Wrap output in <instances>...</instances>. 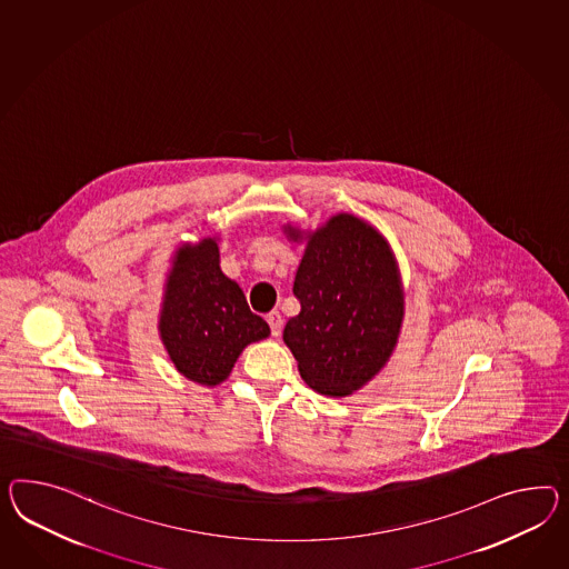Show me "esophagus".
I'll return each instance as SVG.
<instances>
[{"mask_svg": "<svg viewBox=\"0 0 569 569\" xmlns=\"http://www.w3.org/2000/svg\"><path fill=\"white\" fill-rule=\"evenodd\" d=\"M266 321H268V326H270V332H272V336L278 338V336H280V330H282V316H280L278 311H270Z\"/></svg>", "mask_w": 569, "mask_h": 569, "instance_id": "esophagus-1", "label": "esophagus"}]
</instances>
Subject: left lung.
Wrapping results in <instances>:
<instances>
[{"label":"left lung","instance_id":"1","mask_svg":"<svg viewBox=\"0 0 569 569\" xmlns=\"http://www.w3.org/2000/svg\"><path fill=\"white\" fill-rule=\"evenodd\" d=\"M292 241L307 239L292 292L299 316L282 340L309 388L349 396L390 359L405 318L398 263L383 234L352 214H336L313 233L284 227Z\"/></svg>","mask_w":569,"mask_h":569}]
</instances>
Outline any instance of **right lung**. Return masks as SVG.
I'll use <instances>...</instances> for the list:
<instances>
[{
	"instance_id": "obj_1",
	"label": "right lung",
	"mask_w": 569,
	"mask_h": 569,
	"mask_svg": "<svg viewBox=\"0 0 569 569\" xmlns=\"http://www.w3.org/2000/svg\"><path fill=\"white\" fill-rule=\"evenodd\" d=\"M219 258L214 237L177 249L159 321L177 371L208 388L229 378L241 350L270 335L239 284L222 274Z\"/></svg>"
}]
</instances>
